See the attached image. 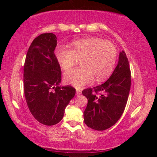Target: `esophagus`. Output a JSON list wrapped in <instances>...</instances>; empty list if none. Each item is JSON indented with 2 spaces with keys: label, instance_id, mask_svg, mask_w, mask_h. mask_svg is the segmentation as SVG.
Masks as SVG:
<instances>
[{
  "label": "esophagus",
  "instance_id": "34e87169",
  "mask_svg": "<svg viewBox=\"0 0 157 157\" xmlns=\"http://www.w3.org/2000/svg\"><path fill=\"white\" fill-rule=\"evenodd\" d=\"M81 94V91H78V90H76V96H79Z\"/></svg>",
  "mask_w": 157,
  "mask_h": 157
}]
</instances>
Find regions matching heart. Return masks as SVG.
<instances>
[{
	"label": "heart",
	"instance_id": "1",
	"mask_svg": "<svg viewBox=\"0 0 157 157\" xmlns=\"http://www.w3.org/2000/svg\"><path fill=\"white\" fill-rule=\"evenodd\" d=\"M70 48L58 46L54 50L55 58L63 70H68L81 60L82 67L66 72L64 81L80 89L90 83L95 78L102 81L111 74L117 59V49L109 40L98 37H90L75 40Z\"/></svg>",
	"mask_w": 157,
	"mask_h": 157
}]
</instances>
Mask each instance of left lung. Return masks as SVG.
I'll return each mask as SVG.
<instances>
[{
  "label": "left lung",
  "instance_id": "left-lung-1",
  "mask_svg": "<svg viewBox=\"0 0 157 157\" xmlns=\"http://www.w3.org/2000/svg\"><path fill=\"white\" fill-rule=\"evenodd\" d=\"M130 88L129 63L126 53L122 51L110 78L101 85L82 91L88 99L83 112L84 123L97 131L106 130L114 125L125 109Z\"/></svg>",
  "mask_w": 157,
  "mask_h": 157
}]
</instances>
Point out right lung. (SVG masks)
Returning a JSON list of instances; mask_svg holds the SVG:
<instances>
[{
	"mask_svg": "<svg viewBox=\"0 0 157 157\" xmlns=\"http://www.w3.org/2000/svg\"><path fill=\"white\" fill-rule=\"evenodd\" d=\"M56 36L42 33L31 43L23 66L25 98L30 111L38 122L47 126L61 121L64 110L76 89L61 86V70L55 58Z\"/></svg>",
	"mask_w": 157,
	"mask_h": 157,
	"instance_id": "1",
	"label": "right lung"
}]
</instances>
